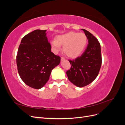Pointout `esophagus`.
<instances>
[{
	"mask_svg": "<svg viewBox=\"0 0 125 125\" xmlns=\"http://www.w3.org/2000/svg\"><path fill=\"white\" fill-rule=\"evenodd\" d=\"M64 60H65V58L63 57H61V61H63Z\"/></svg>",
	"mask_w": 125,
	"mask_h": 125,
	"instance_id": "obj_1",
	"label": "esophagus"
}]
</instances>
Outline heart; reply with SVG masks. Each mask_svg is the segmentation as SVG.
I'll return each instance as SVG.
<instances>
[{"instance_id": "1", "label": "heart", "mask_w": 125, "mask_h": 125, "mask_svg": "<svg viewBox=\"0 0 125 125\" xmlns=\"http://www.w3.org/2000/svg\"><path fill=\"white\" fill-rule=\"evenodd\" d=\"M88 43V38L83 33L69 32L56 37L51 42V46L55 52H57L63 46V51L70 58H75L84 52Z\"/></svg>"}]
</instances>
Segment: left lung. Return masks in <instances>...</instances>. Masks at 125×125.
Here are the masks:
<instances>
[{"mask_svg":"<svg viewBox=\"0 0 125 125\" xmlns=\"http://www.w3.org/2000/svg\"><path fill=\"white\" fill-rule=\"evenodd\" d=\"M84 31L88 40V45L81 56L73 60H69L70 70L67 71L69 80L78 87L90 84L97 77L102 64L101 45L96 37L85 29Z\"/></svg>","mask_w":125,"mask_h":125,"instance_id":"8db88e82","label":"left lung"}]
</instances>
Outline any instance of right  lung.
Listing matches in <instances>:
<instances>
[{
  "label": "right lung",
  "instance_id": "right-lung-1",
  "mask_svg": "<svg viewBox=\"0 0 125 125\" xmlns=\"http://www.w3.org/2000/svg\"><path fill=\"white\" fill-rule=\"evenodd\" d=\"M46 30H36L22 38L17 55L19 74L25 83L40 89L50 79L52 70L58 66L60 57L51 52Z\"/></svg>",
  "mask_w": 125,
  "mask_h": 125
}]
</instances>
